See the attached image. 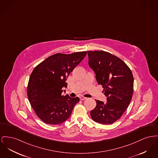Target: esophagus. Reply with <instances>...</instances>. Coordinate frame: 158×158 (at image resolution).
<instances>
[{
	"label": "esophagus",
	"instance_id": "esophagus-1",
	"mask_svg": "<svg viewBox=\"0 0 158 158\" xmlns=\"http://www.w3.org/2000/svg\"><path fill=\"white\" fill-rule=\"evenodd\" d=\"M79 98H80V100H86V97H83V96L80 97H79Z\"/></svg>",
	"mask_w": 158,
	"mask_h": 158
}]
</instances>
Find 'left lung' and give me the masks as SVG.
I'll list each match as a JSON object with an SVG mask.
<instances>
[{
  "label": "left lung",
  "instance_id": "8db88e82",
  "mask_svg": "<svg viewBox=\"0 0 158 158\" xmlns=\"http://www.w3.org/2000/svg\"><path fill=\"white\" fill-rule=\"evenodd\" d=\"M88 64L104 88L107 102L95 100L90 111L93 120L107 125L118 121L128 108L134 90V77L130 67L119 58L104 51H89Z\"/></svg>",
  "mask_w": 158,
  "mask_h": 158
}]
</instances>
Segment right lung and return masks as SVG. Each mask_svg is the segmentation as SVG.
Listing matches in <instances>:
<instances>
[{"mask_svg": "<svg viewBox=\"0 0 158 158\" xmlns=\"http://www.w3.org/2000/svg\"><path fill=\"white\" fill-rule=\"evenodd\" d=\"M86 55V51L56 53L36 65L30 74L27 93L31 106L40 119L58 125L69 118L78 97L62 95L67 78Z\"/></svg>", "mask_w": 158, "mask_h": 158, "instance_id": "add662e5", "label": "right lung"}]
</instances>
